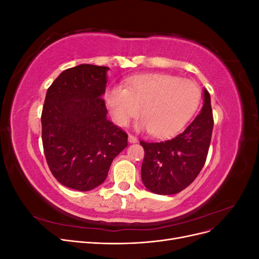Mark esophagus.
<instances>
[{"instance_id": "obj_1", "label": "esophagus", "mask_w": 259, "mask_h": 259, "mask_svg": "<svg viewBox=\"0 0 259 259\" xmlns=\"http://www.w3.org/2000/svg\"><path fill=\"white\" fill-rule=\"evenodd\" d=\"M128 142H130L131 144H134V143H137V142H138V138H137L136 136H134V135H132V134H128Z\"/></svg>"}]
</instances>
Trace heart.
<instances>
[{
	"instance_id": "heart-1",
	"label": "heart",
	"mask_w": 259,
	"mask_h": 259,
	"mask_svg": "<svg viewBox=\"0 0 259 259\" xmlns=\"http://www.w3.org/2000/svg\"><path fill=\"white\" fill-rule=\"evenodd\" d=\"M116 124L125 126L140 111L138 126L158 138L182 131L198 111L202 93L197 83L169 74L133 75L122 85H113L105 94Z\"/></svg>"
}]
</instances>
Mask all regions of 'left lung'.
<instances>
[{"label":"left lung","instance_id":"8db88e82","mask_svg":"<svg viewBox=\"0 0 259 259\" xmlns=\"http://www.w3.org/2000/svg\"><path fill=\"white\" fill-rule=\"evenodd\" d=\"M213 126L210 97L204 90L201 112L183 133L159 143L142 140V180L147 189L158 194H175L186 189L204 166Z\"/></svg>","mask_w":259,"mask_h":259}]
</instances>
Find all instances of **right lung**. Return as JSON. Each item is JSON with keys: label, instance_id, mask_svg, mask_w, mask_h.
Listing matches in <instances>:
<instances>
[{"label": "right lung", "instance_id": "add662e5", "mask_svg": "<svg viewBox=\"0 0 259 259\" xmlns=\"http://www.w3.org/2000/svg\"><path fill=\"white\" fill-rule=\"evenodd\" d=\"M108 67L80 65L61 72L44 101L42 143L53 176L68 188L89 191L105 182L127 134L107 120L103 94Z\"/></svg>", "mask_w": 259, "mask_h": 259}]
</instances>
